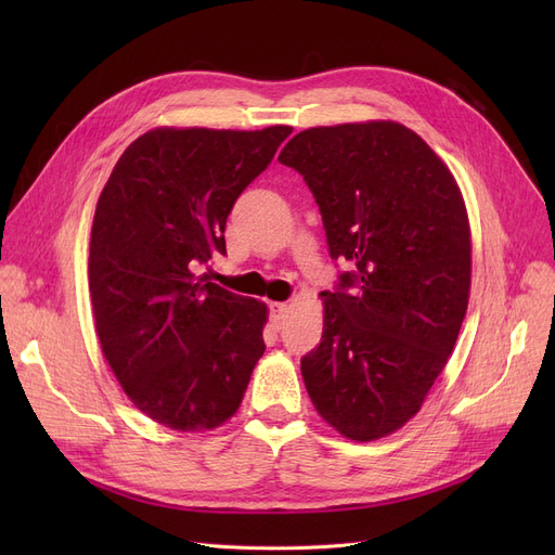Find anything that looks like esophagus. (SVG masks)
I'll list each match as a JSON object with an SVG mask.
<instances>
[{"instance_id": "obj_1", "label": "esophagus", "mask_w": 555, "mask_h": 555, "mask_svg": "<svg viewBox=\"0 0 555 555\" xmlns=\"http://www.w3.org/2000/svg\"><path fill=\"white\" fill-rule=\"evenodd\" d=\"M287 304H270V317L274 319V324H281L287 317Z\"/></svg>"}]
</instances>
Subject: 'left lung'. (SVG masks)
<instances>
[{
  "label": "left lung",
  "instance_id": "left-lung-1",
  "mask_svg": "<svg viewBox=\"0 0 555 555\" xmlns=\"http://www.w3.org/2000/svg\"><path fill=\"white\" fill-rule=\"evenodd\" d=\"M322 214L331 258L322 341L301 358L308 396L351 441L418 410L456 344L470 295V227L448 166L393 121L310 128L279 155Z\"/></svg>",
  "mask_w": 555,
  "mask_h": 555
}]
</instances>
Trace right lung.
<instances>
[{
    "instance_id": "1",
    "label": "right lung",
    "mask_w": 555,
    "mask_h": 555,
    "mask_svg": "<svg viewBox=\"0 0 555 555\" xmlns=\"http://www.w3.org/2000/svg\"><path fill=\"white\" fill-rule=\"evenodd\" d=\"M289 132L155 128L101 191L90 295L103 356L137 410L170 429L231 418L266 353V304L197 272L227 254L233 204Z\"/></svg>"
}]
</instances>
